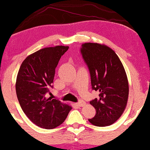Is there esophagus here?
I'll return each mask as SVG.
<instances>
[{
  "instance_id": "obj_1",
  "label": "esophagus",
  "mask_w": 150,
  "mask_h": 150,
  "mask_svg": "<svg viewBox=\"0 0 150 150\" xmlns=\"http://www.w3.org/2000/svg\"><path fill=\"white\" fill-rule=\"evenodd\" d=\"M75 104H76V106H83L85 105V102L84 101L80 100V101H79L77 103H76Z\"/></svg>"
}]
</instances>
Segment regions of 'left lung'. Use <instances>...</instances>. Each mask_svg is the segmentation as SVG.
I'll use <instances>...</instances> for the list:
<instances>
[{
  "mask_svg": "<svg viewBox=\"0 0 150 150\" xmlns=\"http://www.w3.org/2000/svg\"><path fill=\"white\" fill-rule=\"evenodd\" d=\"M80 53L88 67L93 90L99 97L90 101L96 115L89 121L96 126L113 124L124 111L128 98V82L119 58L112 49L97 43H85Z\"/></svg>",
  "mask_w": 150,
  "mask_h": 150,
  "instance_id": "left-lung-1",
  "label": "left lung"
}]
</instances>
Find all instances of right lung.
Returning <instances> with one entry per match:
<instances>
[{"label":"right lung","mask_w":150,"mask_h":150,"mask_svg":"<svg viewBox=\"0 0 150 150\" xmlns=\"http://www.w3.org/2000/svg\"><path fill=\"white\" fill-rule=\"evenodd\" d=\"M68 46L44 48L22 62L18 77L17 97L22 111L37 126L53 129L64 122L72 107L58 99L46 98L53 88L56 68Z\"/></svg>","instance_id":"obj_1"}]
</instances>
